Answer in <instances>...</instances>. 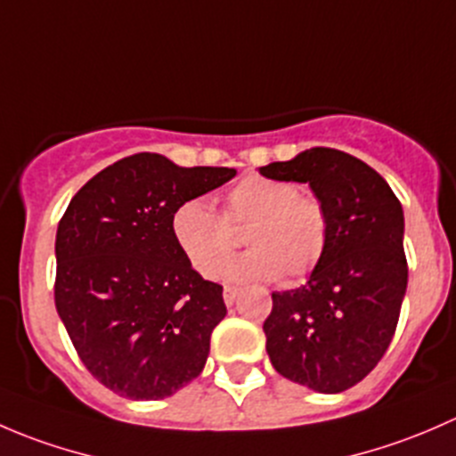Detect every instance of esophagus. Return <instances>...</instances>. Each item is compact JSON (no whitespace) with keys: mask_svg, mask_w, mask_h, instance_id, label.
I'll list each match as a JSON object with an SVG mask.
<instances>
[{"mask_svg":"<svg viewBox=\"0 0 456 456\" xmlns=\"http://www.w3.org/2000/svg\"><path fill=\"white\" fill-rule=\"evenodd\" d=\"M238 293H240V289L232 287V284H227V287H224V291H223L224 305H233V302H236V297H238Z\"/></svg>","mask_w":456,"mask_h":456,"instance_id":"1","label":"esophagus"}]
</instances>
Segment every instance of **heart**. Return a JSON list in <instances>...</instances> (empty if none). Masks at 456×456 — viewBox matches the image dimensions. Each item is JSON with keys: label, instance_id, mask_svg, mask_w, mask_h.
Instances as JSON below:
<instances>
[{"label": "heart", "instance_id": "b5f03b06", "mask_svg": "<svg viewBox=\"0 0 456 456\" xmlns=\"http://www.w3.org/2000/svg\"><path fill=\"white\" fill-rule=\"evenodd\" d=\"M245 232L251 251L227 266L238 282L273 280L297 282L322 262L330 236L326 205L305 194L293 181L260 174L240 178L224 191L223 214L202 199L183 200L169 218L178 251L202 278H216L238 249L236 233Z\"/></svg>", "mask_w": 456, "mask_h": 456}]
</instances>
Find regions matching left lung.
Returning <instances> with one entry per match:
<instances>
[{"label": "left lung", "instance_id": "left-lung-1", "mask_svg": "<svg viewBox=\"0 0 456 456\" xmlns=\"http://www.w3.org/2000/svg\"><path fill=\"white\" fill-rule=\"evenodd\" d=\"M260 174L309 183L330 218L329 247L309 282L271 293L266 353L287 379L342 393L375 369L397 329L408 284L402 202L364 160L330 147Z\"/></svg>", "mask_w": 456, "mask_h": 456}]
</instances>
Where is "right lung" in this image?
I'll return each instance as SVG.
<instances>
[{
	"label": "right lung",
	"instance_id": "right-lung-1",
	"mask_svg": "<svg viewBox=\"0 0 456 456\" xmlns=\"http://www.w3.org/2000/svg\"><path fill=\"white\" fill-rule=\"evenodd\" d=\"M233 176L141 151L101 169L70 200L54 242V305L105 388L165 399L205 369L211 330L227 315L223 287L191 269L169 218Z\"/></svg>",
	"mask_w": 456,
	"mask_h": 456
}]
</instances>
